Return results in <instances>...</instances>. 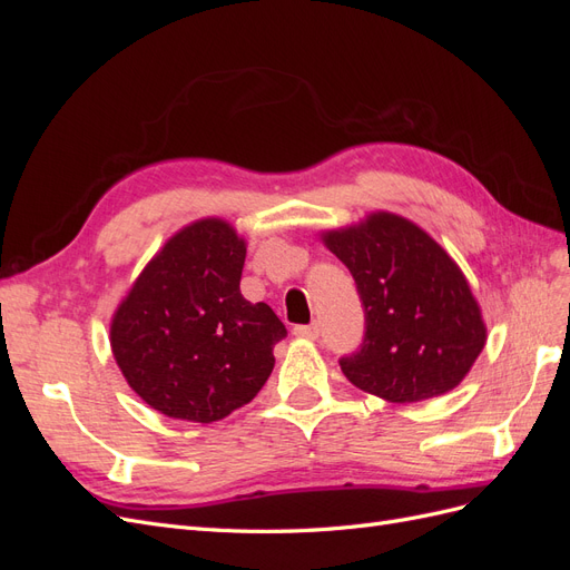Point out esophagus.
<instances>
[{
    "label": "esophagus",
    "instance_id": "1",
    "mask_svg": "<svg viewBox=\"0 0 570 570\" xmlns=\"http://www.w3.org/2000/svg\"><path fill=\"white\" fill-rule=\"evenodd\" d=\"M295 335L304 337V340H318L321 327L318 323H308V325H295Z\"/></svg>",
    "mask_w": 570,
    "mask_h": 570
}]
</instances>
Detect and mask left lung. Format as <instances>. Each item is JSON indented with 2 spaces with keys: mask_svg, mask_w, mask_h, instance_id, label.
<instances>
[{
  "mask_svg": "<svg viewBox=\"0 0 570 570\" xmlns=\"http://www.w3.org/2000/svg\"><path fill=\"white\" fill-rule=\"evenodd\" d=\"M364 306V340L340 358L358 390L406 404L456 387L485 347V323L463 273L433 237L394 214L327 233Z\"/></svg>",
  "mask_w": 570,
  "mask_h": 570,
  "instance_id": "8db88e82",
  "label": "left lung"
}]
</instances>
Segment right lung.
<instances>
[{
    "label": "right lung",
    "mask_w": 570,
    "mask_h": 570,
    "mask_svg": "<svg viewBox=\"0 0 570 570\" xmlns=\"http://www.w3.org/2000/svg\"><path fill=\"white\" fill-rule=\"evenodd\" d=\"M245 254L226 220H197L168 239L118 306L116 364L164 416L220 421L268 381L287 331L268 304L239 292Z\"/></svg>",
    "instance_id": "1"
}]
</instances>
